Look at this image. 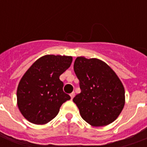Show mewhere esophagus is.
<instances>
[{
	"label": "esophagus",
	"instance_id": "1",
	"mask_svg": "<svg viewBox=\"0 0 147 147\" xmlns=\"http://www.w3.org/2000/svg\"><path fill=\"white\" fill-rule=\"evenodd\" d=\"M70 97H71V98L73 99V98H74V97H75V92L71 93V94H70Z\"/></svg>",
	"mask_w": 147,
	"mask_h": 147
}]
</instances>
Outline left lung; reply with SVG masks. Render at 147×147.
<instances>
[{
	"mask_svg": "<svg viewBox=\"0 0 147 147\" xmlns=\"http://www.w3.org/2000/svg\"><path fill=\"white\" fill-rule=\"evenodd\" d=\"M74 71L81 92L73 102L82 118L94 127L113 123L125 104L124 87L117 74L104 61L84 57L76 59Z\"/></svg>",
	"mask_w": 147,
	"mask_h": 147,
	"instance_id": "1",
	"label": "left lung"
}]
</instances>
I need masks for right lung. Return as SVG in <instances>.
<instances>
[{
  "label": "right lung",
  "instance_id": "obj_1",
  "mask_svg": "<svg viewBox=\"0 0 147 147\" xmlns=\"http://www.w3.org/2000/svg\"><path fill=\"white\" fill-rule=\"evenodd\" d=\"M72 57L45 55L38 58L21 78L17 105L24 118L34 124H45L59 113L71 97L63 91L60 76L71 66Z\"/></svg>",
  "mask_w": 147,
  "mask_h": 147
}]
</instances>
